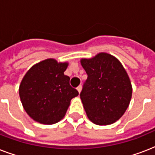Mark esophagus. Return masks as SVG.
Here are the masks:
<instances>
[{"label": "esophagus", "instance_id": "34e87169", "mask_svg": "<svg viewBox=\"0 0 155 155\" xmlns=\"http://www.w3.org/2000/svg\"><path fill=\"white\" fill-rule=\"evenodd\" d=\"M76 89H77V91H78V92H79V93H80V92H81V90H82V86H81V85H80V86H78Z\"/></svg>", "mask_w": 155, "mask_h": 155}]
</instances>
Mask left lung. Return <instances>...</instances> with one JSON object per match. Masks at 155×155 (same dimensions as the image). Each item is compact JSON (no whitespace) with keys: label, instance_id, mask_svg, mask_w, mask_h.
<instances>
[{"label":"left lung","instance_id":"1","mask_svg":"<svg viewBox=\"0 0 155 155\" xmlns=\"http://www.w3.org/2000/svg\"><path fill=\"white\" fill-rule=\"evenodd\" d=\"M80 63L87 75L80 95L87 117L96 125L113 124L122 117L132 97L127 72L117 58L107 53Z\"/></svg>","mask_w":155,"mask_h":155}]
</instances>
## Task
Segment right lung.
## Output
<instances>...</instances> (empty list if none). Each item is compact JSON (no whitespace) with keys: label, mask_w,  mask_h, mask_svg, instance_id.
Wrapping results in <instances>:
<instances>
[{"label":"right lung","mask_w":155,"mask_h":155,"mask_svg":"<svg viewBox=\"0 0 155 155\" xmlns=\"http://www.w3.org/2000/svg\"><path fill=\"white\" fill-rule=\"evenodd\" d=\"M68 63L48 58L35 64L21 82L19 96L23 108L35 121L52 125L65 116L71 100L79 92L64 75Z\"/></svg>","instance_id":"right-lung-1"}]
</instances>
